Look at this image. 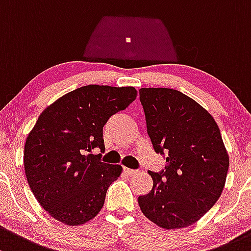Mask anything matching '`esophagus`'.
I'll list each match as a JSON object with an SVG mask.
<instances>
[{"label":"esophagus","instance_id":"1","mask_svg":"<svg viewBox=\"0 0 251 251\" xmlns=\"http://www.w3.org/2000/svg\"><path fill=\"white\" fill-rule=\"evenodd\" d=\"M124 173H126L127 176H134V174L138 173L137 170H131V168H124Z\"/></svg>","mask_w":251,"mask_h":251}]
</instances>
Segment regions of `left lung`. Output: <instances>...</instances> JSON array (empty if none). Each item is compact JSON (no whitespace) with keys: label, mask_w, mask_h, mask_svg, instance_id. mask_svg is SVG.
<instances>
[{"label":"left lung","mask_w":251,"mask_h":251,"mask_svg":"<svg viewBox=\"0 0 251 251\" xmlns=\"http://www.w3.org/2000/svg\"><path fill=\"white\" fill-rule=\"evenodd\" d=\"M139 101L152 148L167 165L148 172L154 184L138 204L160 227H186L215 204L225 186L230 160L220 130L204 108L178 90L142 88Z\"/></svg>","instance_id":"1"}]
</instances>
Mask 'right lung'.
I'll list each match as a JSON object with an SVG mask.
<instances>
[{
  "mask_svg": "<svg viewBox=\"0 0 251 251\" xmlns=\"http://www.w3.org/2000/svg\"><path fill=\"white\" fill-rule=\"evenodd\" d=\"M132 86L86 85L42 112L24 150L25 174L39 204L57 221L81 225L100 213L123 167L101 161L103 126L136 100Z\"/></svg>",
  "mask_w": 251,
  "mask_h": 251,
  "instance_id": "obj_1",
  "label": "right lung"
}]
</instances>
